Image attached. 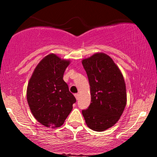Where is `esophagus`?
Here are the masks:
<instances>
[{
    "instance_id": "esophagus-1",
    "label": "esophagus",
    "mask_w": 157,
    "mask_h": 157,
    "mask_svg": "<svg viewBox=\"0 0 157 157\" xmlns=\"http://www.w3.org/2000/svg\"><path fill=\"white\" fill-rule=\"evenodd\" d=\"M75 98H76L77 100V99H78V97H79V94H75Z\"/></svg>"
}]
</instances>
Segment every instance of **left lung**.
Masks as SVG:
<instances>
[{
    "instance_id": "left-lung-1",
    "label": "left lung",
    "mask_w": 157,
    "mask_h": 157,
    "mask_svg": "<svg viewBox=\"0 0 157 157\" xmlns=\"http://www.w3.org/2000/svg\"><path fill=\"white\" fill-rule=\"evenodd\" d=\"M82 64L90 85L91 104L82 110L89 128L103 131L118 122L127 102L123 75L111 57L97 52L83 59Z\"/></svg>"
}]
</instances>
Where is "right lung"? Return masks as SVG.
Listing matches in <instances>:
<instances>
[{
	"label": "right lung",
	"instance_id": "right-lung-1",
	"mask_svg": "<svg viewBox=\"0 0 157 157\" xmlns=\"http://www.w3.org/2000/svg\"><path fill=\"white\" fill-rule=\"evenodd\" d=\"M69 64V60L49 54L37 64L28 82L29 106L36 120L46 127H60L76 102L63 79Z\"/></svg>",
	"mask_w": 157,
	"mask_h": 157
}]
</instances>
